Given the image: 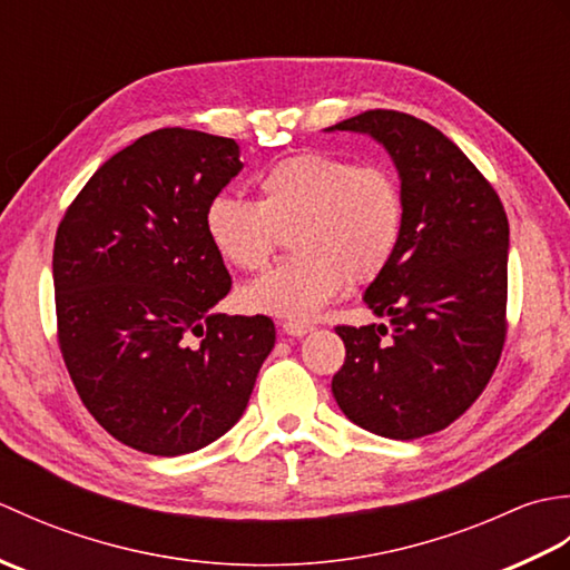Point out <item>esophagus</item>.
<instances>
[{
  "instance_id": "34e87169",
  "label": "esophagus",
  "mask_w": 570,
  "mask_h": 570,
  "mask_svg": "<svg viewBox=\"0 0 570 570\" xmlns=\"http://www.w3.org/2000/svg\"><path fill=\"white\" fill-rule=\"evenodd\" d=\"M282 331L286 333V335H292V337H304L306 333H311L313 331V325H308V323H284L282 325Z\"/></svg>"
}]
</instances>
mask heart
<instances>
[{"mask_svg": "<svg viewBox=\"0 0 570 570\" xmlns=\"http://www.w3.org/2000/svg\"><path fill=\"white\" fill-rule=\"evenodd\" d=\"M257 193V203L215 196L203 215L210 247L239 272L262 269L282 233L294 229L296 257L239 288V306L249 313L304 323L347 278H377L402 242V188L384 166L301 151L266 168Z\"/></svg>", "mask_w": 570, "mask_h": 570, "instance_id": "obj_1", "label": "heart"}]
</instances>
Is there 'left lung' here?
Wrapping results in <instances>:
<instances>
[{
  "label": "left lung",
  "instance_id": "left-lung-1",
  "mask_svg": "<svg viewBox=\"0 0 570 570\" xmlns=\"http://www.w3.org/2000/svg\"><path fill=\"white\" fill-rule=\"evenodd\" d=\"M360 131L390 151L404 229L365 292L372 325H337L345 365L333 396L360 429L411 441L465 414L498 367L507 335L502 200L443 131L396 110H367L328 131Z\"/></svg>",
  "mask_w": 570,
  "mask_h": 570
}]
</instances>
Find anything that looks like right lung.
Instances as JSON below:
<instances>
[{"label":"right lung","instance_id":"add662e5","mask_svg":"<svg viewBox=\"0 0 570 570\" xmlns=\"http://www.w3.org/2000/svg\"><path fill=\"white\" fill-rule=\"evenodd\" d=\"M239 171L235 139L156 129L107 159L58 225L60 355L85 409L135 451L220 439L274 347L272 318L213 313L233 278L203 215Z\"/></svg>","mask_w":570,"mask_h":570}]
</instances>
